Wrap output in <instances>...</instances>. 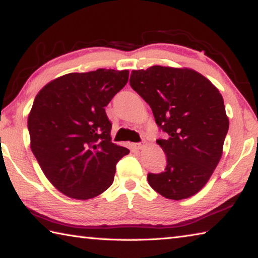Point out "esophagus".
Masks as SVG:
<instances>
[{
  "label": "esophagus",
  "instance_id": "34e87169",
  "mask_svg": "<svg viewBox=\"0 0 258 258\" xmlns=\"http://www.w3.org/2000/svg\"><path fill=\"white\" fill-rule=\"evenodd\" d=\"M133 147H134V149L141 150L142 148L145 147V142H143V145H142V143H133Z\"/></svg>",
  "mask_w": 258,
  "mask_h": 258
}]
</instances>
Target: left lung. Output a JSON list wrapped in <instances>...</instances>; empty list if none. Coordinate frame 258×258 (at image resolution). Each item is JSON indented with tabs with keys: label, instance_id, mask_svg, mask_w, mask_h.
I'll list each match as a JSON object with an SVG mask.
<instances>
[{
	"label": "left lung",
	"instance_id": "left-lung-1",
	"mask_svg": "<svg viewBox=\"0 0 258 258\" xmlns=\"http://www.w3.org/2000/svg\"><path fill=\"white\" fill-rule=\"evenodd\" d=\"M130 84L167 135L157 140L167 165L164 172L148 174L150 186L173 200L196 195L216 168L229 130L220 91L194 69L163 66L133 71Z\"/></svg>",
	"mask_w": 258,
	"mask_h": 258
}]
</instances>
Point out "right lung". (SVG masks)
<instances>
[{
  "mask_svg": "<svg viewBox=\"0 0 258 258\" xmlns=\"http://www.w3.org/2000/svg\"><path fill=\"white\" fill-rule=\"evenodd\" d=\"M128 71L71 73L43 87L28 115L30 148L61 194L97 197L112 184L116 164L130 150L111 142L104 107L128 81Z\"/></svg>",
  "mask_w": 258,
  "mask_h": 258,
  "instance_id": "add662e5",
  "label": "right lung"
}]
</instances>
